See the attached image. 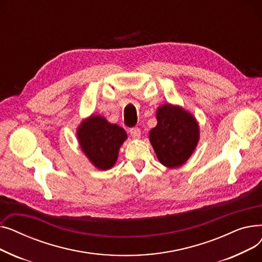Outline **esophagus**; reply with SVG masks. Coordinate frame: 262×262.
Wrapping results in <instances>:
<instances>
[{
	"label": "esophagus",
	"instance_id": "34e87169",
	"mask_svg": "<svg viewBox=\"0 0 262 262\" xmlns=\"http://www.w3.org/2000/svg\"><path fill=\"white\" fill-rule=\"evenodd\" d=\"M129 134L134 139H138V138H140V136H141V130L138 127H133V128L129 129Z\"/></svg>",
	"mask_w": 262,
	"mask_h": 262
}]
</instances>
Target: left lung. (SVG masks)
Returning a JSON list of instances; mask_svg holds the SVG:
<instances>
[{
  "label": "left lung",
  "instance_id": "1",
  "mask_svg": "<svg viewBox=\"0 0 262 262\" xmlns=\"http://www.w3.org/2000/svg\"><path fill=\"white\" fill-rule=\"evenodd\" d=\"M156 118L157 125L148 137L158 160L171 169L183 166L200 140L198 121L184 108L171 104L160 106Z\"/></svg>",
  "mask_w": 262,
  "mask_h": 262
}]
</instances>
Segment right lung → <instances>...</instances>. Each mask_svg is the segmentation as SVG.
Wrapping results in <instances>:
<instances>
[{"label": "right lung", "instance_id": "1", "mask_svg": "<svg viewBox=\"0 0 262 262\" xmlns=\"http://www.w3.org/2000/svg\"><path fill=\"white\" fill-rule=\"evenodd\" d=\"M126 132L102 116H90L77 128L81 150L95 168L108 170L118 159L120 146L126 140Z\"/></svg>", "mask_w": 262, "mask_h": 262}]
</instances>
